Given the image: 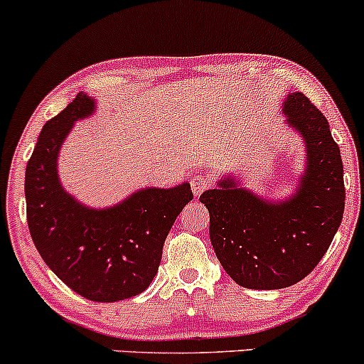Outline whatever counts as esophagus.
<instances>
[{"label": "esophagus", "instance_id": "esophagus-1", "mask_svg": "<svg viewBox=\"0 0 364 364\" xmlns=\"http://www.w3.org/2000/svg\"><path fill=\"white\" fill-rule=\"evenodd\" d=\"M210 181H208L206 177H203V175H194L193 178H191V189H193V194L194 196H199L203 194L204 191L210 187Z\"/></svg>", "mask_w": 364, "mask_h": 364}]
</instances>
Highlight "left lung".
Returning a JSON list of instances; mask_svg holds the SVG:
<instances>
[{
  "label": "left lung",
  "mask_w": 364,
  "mask_h": 364,
  "mask_svg": "<svg viewBox=\"0 0 364 364\" xmlns=\"http://www.w3.org/2000/svg\"><path fill=\"white\" fill-rule=\"evenodd\" d=\"M282 115L304 144V168L292 193L267 198L227 175L199 198L210 211V239L223 270L256 291L303 280L323 258L344 215V166L323 113L303 92H289Z\"/></svg>",
  "instance_id": "1"
}]
</instances>
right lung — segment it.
<instances>
[{
    "instance_id": "right-lung-1",
    "label": "right lung",
    "mask_w": 364,
    "mask_h": 364,
    "mask_svg": "<svg viewBox=\"0 0 364 364\" xmlns=\"http://www.w3.org/2000/svg\"><path fill=\"white\" fill-rule=\"evenodd\" d=\"M96 109V97L82 91L41 130L26 170L27 223L41 258L61 282L85 299L115 303L149 287L166 235L193 191L189 182L141 187L103 208L68 193L58 173L61 146Z\"/></svg>"
}]
</instances>
